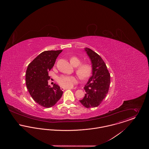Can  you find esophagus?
<instances>
[{
	"instance_id": "1",
	"label": "esophagus",
	"mask_w": 149,
	"mask_h": 149,
	"mask_svg": "<svg viewBox=\"0 0 149 149\" xmlns=\"http://www.w3.org/2000/svg\"><path fill=\"white\" fill-rule=\"evenodd\" d=\"M72 89V88H64V87H61V89L62 91H64V90H66V89Z\"/></svg>"
}]
</instances>
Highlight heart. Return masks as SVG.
<instances>
[{
	"instance_id": "obj_1",
	"label": "heart",
	"mask_w": 149,
	"mask_h": 149,
	"mask_svg": "<svg viewBox=\"0 0 149 149\" xmlns=\"http://www.w3.org/2000/svg\"><path fill=\"white\" fill-rule=\"evenodd\" d=\"M70 62L73 66H76V73L81 79L85 80L90 77L92 72V68L90 64L86 63L80 64L81 60L76 57H71ZM57 80L60 85L64 88H71L77 83V78L74 76L61 75L58 77Z\"/></svg>"
}]
</instances>
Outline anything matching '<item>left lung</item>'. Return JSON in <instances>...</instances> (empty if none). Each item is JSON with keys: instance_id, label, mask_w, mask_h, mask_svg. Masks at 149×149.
Returning a JSON list of instances; mask_svg holds the SVG:
<instances>
[{"instance_id": "left-lung-1", "label": "left lung", "mask_w": 149, "mask_h": 149, "mask_svg": "<svg viewBox=\"0 0 149 149\" xmlns=\"http://www.w3.org/2000/svg\"><path fill=\"white\" fill-rule=\"evenodd\" d=\"M92 66V75L84 86L86 93L80 100L86 108L99 106L106 97L110 84V74L102 57L89 48H85Z\"/></svg>"}]
</instances>
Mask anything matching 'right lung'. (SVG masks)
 <instances>
[{
	"mask_svg": "<svg viewBox=\"0 0 149 149\" xmlns=\"http://www.w3.org/2000/svg\"><path fill=\"white\" fill-rule=\"evenodd\" d=\"M60 50H48L40 54L29 64L26 72V84L33 100L41 106L50 108L61 97L63 92L56 84L48 85L49 71L53 67Z\"/></svg>",
	"mask_w": 149,
	"mask_h": 149,
	"instance_id": "obj_1",
	"label": "right lung"
}]
</instances>
